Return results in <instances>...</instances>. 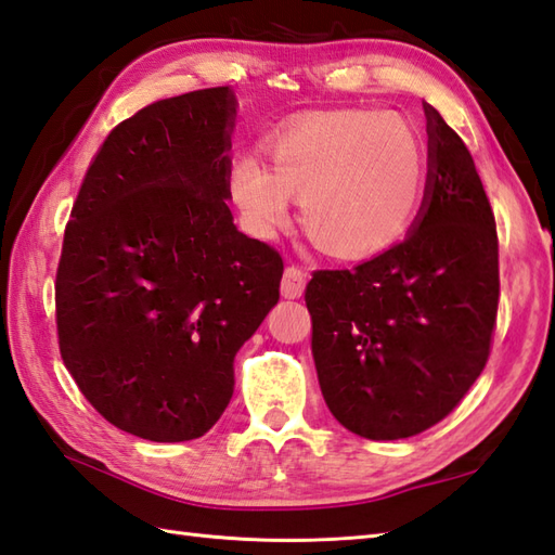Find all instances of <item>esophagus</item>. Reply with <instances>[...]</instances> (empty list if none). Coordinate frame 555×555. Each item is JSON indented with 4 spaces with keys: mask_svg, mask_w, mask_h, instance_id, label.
I'll return each instance as SVG.
<instances>
[{
    "mask_svg": "<svg viewBox=\"0 0 555 555\" xmlns=\"http://www.w3.org/2000/svg\"><path fill=\"white\" fill-rule=\"evenodd\" d=\"M305 284H308V274L298 264H291L284 271V279H281V296L296 300L305 293Z\"/></svg>",
    "mask_w": 555,
    "mask_h": 555,
    "instance_id": "34e87169",
    "label": "esophagus"
}]
</instances>
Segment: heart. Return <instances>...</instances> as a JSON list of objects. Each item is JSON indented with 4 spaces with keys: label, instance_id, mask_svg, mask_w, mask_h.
Masks as SVG:
<instances>
[{
    "label": "heart",
    "instance_id": "obj_1",
    "mask_svg": "<svg viewBox=\"0 0 555 555\" xmlns=\"http://www.w3.org/2000/svg\"><path fill=\"white\" fill-rule=\"evenodd\" d=\"M253 157L233 164L229 188L245 227L271 238L300 197V227L317 250L367 259L415 221L427 183V143L405 116L334 109L284 128Z\"/></svg>",
    "mask_w": 555,
    "mask_h": 555
}]
</instances>
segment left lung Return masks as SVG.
Segmentation results:
<instances>
[{"mask_svg": "<svg viewBox=\"0 0 555 555\" xmlns=\"http://www.w3.org/2000/svg\"><path fill=\"white\" fill-rule=\"evenodd\" d=\"M427 195L405 241L305 288L332 415L372 441L441 422L485 370L499 312V235L475 159L424 104Z\"/></svg>", "mask_w": 555, "mask_h": 555, "instance_id": "left-lung-1", "label": "left lung"}]
</instances>
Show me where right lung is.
<instances>
[{
	"label": "right lung",
	"mask_w": 555,
	"mask_h": 555,
	"mask_svg": "<svg viewBox=\"0 0 555 555\" xmlns=\"http://www.w3.org/2000/svg\"><path fill=\"white\" fill-rule=\"evenodd\" d=\"M229 86L121 121L82 179L56 269V334L114 427L176 443L233 396V358L279 302L284 259L233 227Z\"/></svg>",
	"instance_id": "obj_1"
}]
</instances>
